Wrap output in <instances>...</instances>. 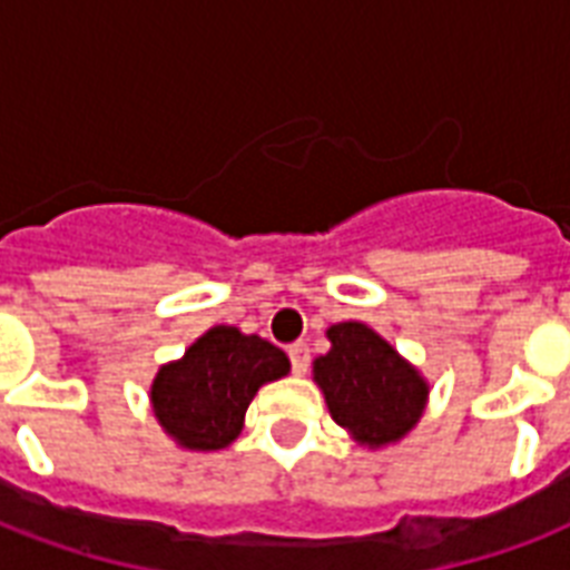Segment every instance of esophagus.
<instances>
[{
	"mask_svg": "<svg viewBox=\"0 0 570 570\" xmlns=\"http://www.w3.org/2000/svg\"><path fill=\"white\" fill-rule=\"evenodd\" d=\"M289 361H293V373L304 375L307 366H311V348L304 346V343H293L289 346Z\"/></svg>",
	"mask_w": 570,
	"mask_h": 570,
	"instance_id": "34e87169",
	"label": "esophagus"
}]
</instances>
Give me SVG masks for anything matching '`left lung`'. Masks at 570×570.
Segmentation results:
<instances>
[{
    "instance_id": "1",
    "label": "left lung",
    "mask_w": 570,
    "mask_h": 570,
    "mask_svg": "<svg viewBox=\"0 0 570 570\" xmlns=\"http://www.w3.org/2000/svg\"><path fill=\"white\" fill-rule=\"evenodd\" d=\"M325 337L331 348L313 361V381L334 423L366 450L411 434L429 405L425 375L366 322H337Z\"/></svg>"
}]
</instances>
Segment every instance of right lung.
<instances>
[{
	"label": "right lung",
	"mask_w": 570,
	"mask_h": 570,
	"mask_svg": "<svg viewBox=\"0 0 570 570\" xmlns=\"http://www.w3.org/2000/svg\"><path fill=\"white\" fill-rule=\"evenodd\" d=\"M289 373V357L257 334L215 325L159 366L150 384L156 423L177 446L218 452L239 438L257 390Z\"/></svg>",
	"instance_id": "add662e5"
}]
</instances>
